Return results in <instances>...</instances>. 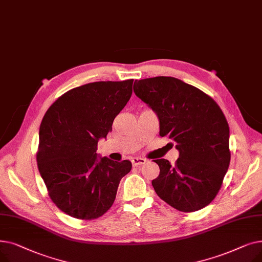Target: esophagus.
<instances>
[{
    "label": "esophagus",
    "instance_id": "34e87169",
    "mask_svg": "<svg viewBox=\"0 0 262 262\" xmlns=\"http://www.w3.org/2000/svg\"><path fill=\"white\" fill-rule=\"evenodd\" d=\"M146 162L145 159L143 158H139V157H134L132 159V163H133V167H139V166H142V164H144Z\"/></svg>",
    "mask_w": 262,
    "mask_h": 262
}]
</instances>
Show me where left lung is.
<instances>
[{
    "mask_svg": "<svg viewBox=\"0 0 262 262\" xmlns=\"http://www.w3.org/2000/svg\"><path fill=\"white\" fill-rule=\"evenodd\" d=\"M136 95L156 113L160 137L176 143L175 166L156 159L152 185L157 195L183 212L209 205L221 189L230 162L229 126L215 101L194 86L171 76L135 80Z\"/></svg>",
    "mask_w": 262,
    "mask_h": 262,
    "instance_id": "obj_1",
    "label": "left lung"
}]
</instances>
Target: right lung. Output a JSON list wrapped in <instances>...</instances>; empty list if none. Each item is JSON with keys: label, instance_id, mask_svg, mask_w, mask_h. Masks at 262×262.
Segmentation results:
<instances>
[{"label": "right lung", "instance_id": "add662e5", "mask_svg": "<svg viewBox=\"0 0 262 262\" xmlns=\"http://www.w3.org/2000/svg\"><path fill=\"white\" fill-rule=\"evenodd\" d=\"M134 79L95 81L63 93L41 121L37 166L52 202L79 220L102 216L112 207L132 162L98 158L100 138L129 101Z\"/></svg>", "mask_w": 262, "mask_h": 262}]
</instances>
